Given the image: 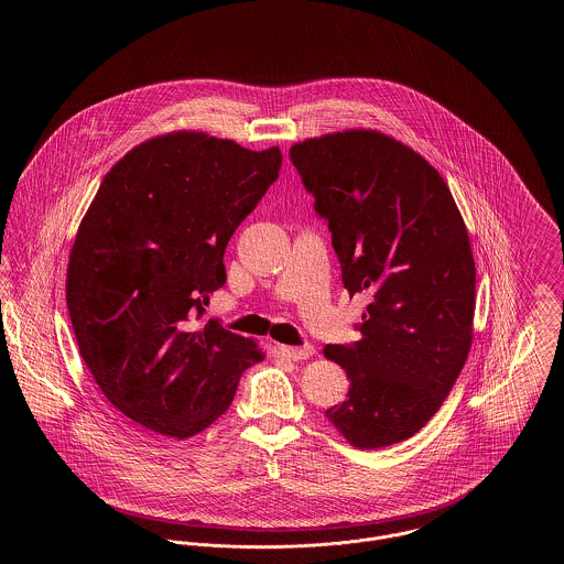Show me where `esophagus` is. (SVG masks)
<instances>
[{"label": "esophagus", "mask_w": 564, "mask_h": 564, "mask_svg": "<svg viewBox=\"0 0 564 564\" xmlns=\"http://www.w3.org/2000/svg\"><path fill=\"white\" fill-rule=\"evenodd\" d=\"M279 352L281 355H285V357H290V359H295V361H300V359H308L315 349L311 347V345H304V347H288V345H279Z\"/></svg>", "instance_id": "34e87169"}]
</instances>
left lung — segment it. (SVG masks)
Returning <instances> with one entry per match:
<instances>
[{
	"label": "left lung",
	"instance_id": "1",
	"mask_svg": "<svg viewBox=\"0 0 564 564\" xmlns=\"http://www.w3.org/2000/svg\"><path fill=\"white\" fill-rule=\"evenodd\" d=\"M327 221L349 294L372 302L361 340L325 345L349 395L325 410L359 451L412 437L451 393L474 338L476 264L442 175L402 141L370 129L290 148Z\"/></svg>",
	"mask_w": 564,
	"mask_h": 564
}]
</instances>
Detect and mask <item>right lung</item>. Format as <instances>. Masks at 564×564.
Masks as SVG:
<instances>
[{
    "instance_id": "1",
    "label": "right lung",
    "mask_w": 564,
    "mask_h": 564,
    "mask_svg": "<svg viewBox=\"0 0 564 564\" xmlns=\"http://www.w3.org/2000/svg\"><path fill=\"white\" fill-rule=\"evenodd\" d=\"M281 162L276 145L175 131L104 177L69 253L67 308L86 368L134 425L175 440L207 430L264 359L251 338L192 323L226 283V245Z\"/></svg>"
}]
</instances>
